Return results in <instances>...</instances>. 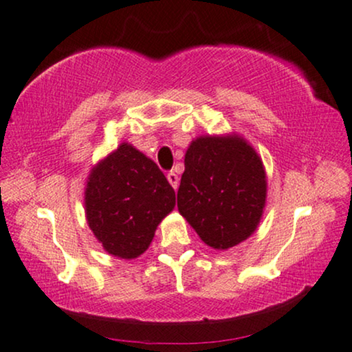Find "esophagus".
<instances>
[{"instance_id":"esophagus-1","label":"esophagus","mask_w":352,"mask_h":352,"mask_svg":"<svg viewBox=\"0 0 352 352\" xmlns=\"http://www.w3.org/2000/svg\"><path fill=\"white\" fill-rule=\"evenodd\" d=\"M167 180H168V184H170L173 188L177 190V186H179V175H177V173L173 170L167 172Z\"/></svg>"}]
</instances>
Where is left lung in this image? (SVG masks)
I'll return each instance as SVG.
<instances>
[{
	"instance_id": "1",
	"label": "left lung",
	"mask_w": 352,
	"mask_h": 352,
	"mask_svg": "<svg viewBox=\"0 0 352 352\" xmlns=\"http://www.w3.org/2000/svg\"><path fill=\"white\" fill-rule=\"evenodd\" d=\"M265 198L263 162L242 138L201 136L190 144L177 206L204 243L224 250L250 237Z\"/></svg>"
}]
</instances>
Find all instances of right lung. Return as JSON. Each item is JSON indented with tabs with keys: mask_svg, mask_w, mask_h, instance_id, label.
<instances>
[{
	"mask_svg": "<svg viewBox=\"0 0 352 352\" xmlns=\"http://www.w3.org/2000/svg\"><path fill=\"white\" fill-rule=\"evenodd\" d=\"M173 206L175 191L157 164L126 143L89 175V228L110 255L140 256Z\"/></svg>",
	"mask_w": 352,
	"mask_h": 352,
	"instance_id": "add662e5",
	"label": "right lung"
}]
</instances>
